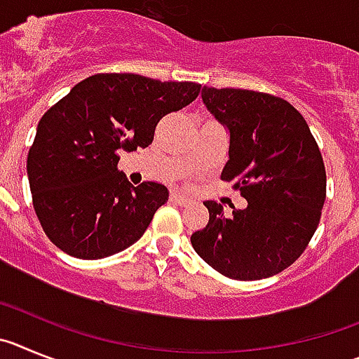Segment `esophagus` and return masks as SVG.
<instances>
[{
  "instance_id": "34e87169",
  "label": "esophagus",
  "mask_w": 359,
  "mask_h": 359,
  "mask_svg": "<svg viewBox=\"0 0 359 359\" xmlns=\"http://www.w3.org/2000/svg\"><path fill=\"white\" fill-rule=\"evenodd\" d=\"M170 198H172V202L179 203V205H189V203H193V198H189V196L182 195V193H177V191H173Z\"/></svg>"
}]
</instances>
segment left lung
I'll return each instance as SVG.
<instances>
[{
    "label": "left lung",
    "instance_id": "1",
    "mask_svg": "<svg viewBox=\"0 0 359 359\" xmlns=\"http://www.w3.org/2000/svg\"><path fill=\"white\" fill-rule=\"evenodd\" d=\"M208 111L229 132L222 179L236 180L247 208L231 216L205 200L208 225L191 234L216 272L240 280L272 277L304 252L320 222L325 168L306 119L286 100L248 89H202Z\"/></svg>",
    "mask_w": 359,
    "mask_h": 359
}]
</instances>
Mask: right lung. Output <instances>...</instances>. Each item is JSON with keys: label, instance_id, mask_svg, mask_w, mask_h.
Returning <instances> with one entry per match:
<instances>
[{"label": "right lung", "instance_id": "1", "mask_svg": "<svg viewBox=\"0 0 359 359\" xmlns=\"http://www.w3.org/2000/svg\"><path fill=\"white\" fill-rule=\"evenodd\" d=\"M200 83L100 73L76 83L37 125L27 173L46 236L80 259H102L144 234L170 191L132 186L118 151L147 148L157 123L189 105Z\"/></svg>", "mask_w": 359, "mask_h": 359}]
</instances>
